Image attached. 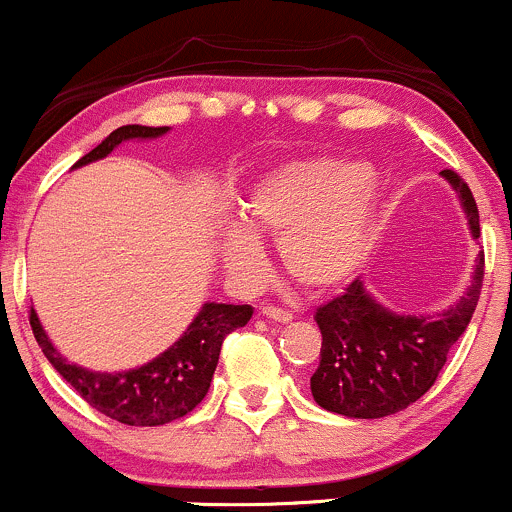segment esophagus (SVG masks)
I'll list each match as a JSON object with an SVG mask.
<instances>
[{
	"mask_svg": "<svg viewBox=\"0 0 512 512\" xmlns=\"http://www.w3.org/2000/svg\"><path fill=\"white\" fill-rule=\"evenodd\" d=\"M261 317H266V320L278 322V324H288L290 320H293V315L285 310H280V307H261Z\"/></svg>",
	"mask_w": 512,
	"mask_h": 512,
	"instance_id": "obj_1",
	"label": "esophagus"
}]
</instances>
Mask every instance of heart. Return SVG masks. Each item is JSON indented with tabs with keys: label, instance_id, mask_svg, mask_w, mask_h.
<instances>
[{
	"label": "heart",
	"instance_id": "1",
	"mask_svg": "<svg viewBox=\"0 0 512 512\" xmlns=\"http://www.w3.org/2000/svg\"><path fill=\"white\" fill-rule=\"evenodd\" d=\"M381 178L344 158L285 163L254 185L241 223L217 236L222 266L239 285L256 283L263 263L258 234L276 236L280 263L310 290L337 288L371 254L378 227Z\"/></svg>",
	"mask_w": 512,
	"mask_h": 512
}]
</instances>
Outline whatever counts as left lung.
Segmentation results:
<instances>
[{
    "label": "left lung",
    "instance_id": "obj_1",
    "mask_svg": "<svg viewBox=\"0 0 512 512\" xmlns=\"http://www.w3.org/2000/svg\"><path fill=\"white\" fill-rule=\"evenodd\" d=\"M478 239V210L469 185L442 170ZM483 280V251L476 256L469 285L454 305L434 315H405L381 305L354 280L344 295L315 312L322 332L320 366L310 390L320 408L344 417L376 420L395 415L432 388L456 339L474 317Z\"/></svg>",
    "mask_w": 512,
    "mask_h": 512
}]
</instances>
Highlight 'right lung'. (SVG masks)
<instances>
[{
  "instance_id": "add662e5",
  "label": "right lung",
  "mask_w": 512,
  "mask_h": 512,
  "mask_svg": "<svg viewBox=\"0 0 512 512\" xmlns=\"http://www.w3.org/2000/svg\"><path fill=\"white\" fill-rule=\"evenodd\" d=\"M170 126L126 124L114 129L100 146L82 156L73 168L107 158L124 141H151L168 134ZM254 315L251 305L205 302L183 337L170 344L148 364L126 371H90L73 364L53 346L46 329L31 307V329L41 351L60 376L102 415L131 427H156L188 415L210 390L222 342L229 332L244 327Z\"/></svg>"
}]
</instances>
